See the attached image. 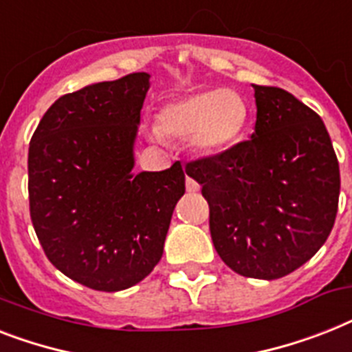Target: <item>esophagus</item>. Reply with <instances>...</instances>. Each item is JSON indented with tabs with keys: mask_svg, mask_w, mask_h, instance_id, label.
<instances>
[{
	"mask_svg": "<svg viewBox=\"0 0 352 352\" xmlns=\"http://www.w3.org/2000/svg\"><path fill=\"white\" fill-rule=\"evenodd\" d=\"M186 190L190 191V193H195V191L201 190V186H199L197 181H193L191 177H186Z\"/></svg>",
	"mask_w": 352,
	"mask_h": 352,
	"instance_id": "obj_1",
	"label": "esophagus"
}]
</instances>
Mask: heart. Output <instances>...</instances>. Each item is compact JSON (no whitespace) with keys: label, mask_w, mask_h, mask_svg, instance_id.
Masks as SVG:
<instances>
[{"label":"heart","mask_w":352,"mask_h":352,"mask_svg":"<svg viewBox=\"0 0 352 352\" xmlns=\"http://www.w3.org/2000/svg\"><path fill=\"white\" fill-rule=\"evenodd\" d=\"M248 119L250 107L241 94L230 88H210L166 102L159 111V126L151 128V137L162 141L166 133L217 153L241 139Z\"/></svg>","instance_id":"obj_1"}]
</instances>
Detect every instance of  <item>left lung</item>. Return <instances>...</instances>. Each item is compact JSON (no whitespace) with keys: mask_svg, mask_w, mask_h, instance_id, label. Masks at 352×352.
Here are the masks:
<instances>
[{"mask_svg":"<svg viewBox=\"0 0 352 352\" xmlns=\"http://www.w3.org/2000/svg\"><path fill=\"white\" fill-rule=\"evenodd\" d=\"M255 88L250 141L188 164L210 204L217 253L242 276L275 280L327 241L338 211L340 168L316 111L276 87Z\"/></svg>","mask_w":352,"mask_h":352,"instance_id":"obj_1","label":"left lung"}]
</instances>
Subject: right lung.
Segmentation results:
<instances>
[{"label":"right lung","instance_id":"obj_1","mask_svg":"<svg viewBox=\"0 0 352 352\" xmlns=\"http://www.w3.org/2000/svg\"><path fill=\"white\" fill-rule=\"evenodd\" d=\"M146 72L59 97L28 148L30 219L47 258L96 291H121L161 260L184 171L133 173Z\"/></svg>","mask_w":352,"mask_h":352}]
</instances>
